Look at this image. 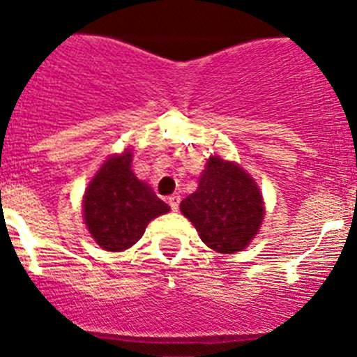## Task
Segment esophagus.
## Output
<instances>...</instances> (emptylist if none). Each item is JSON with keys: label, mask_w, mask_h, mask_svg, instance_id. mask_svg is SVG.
Listing matches in <instances>:
<instances>
[{"label": "esophagus", "mask_w": 357, "mask_h": 357, "mask_svg": "<svg viewBox=\"0 0 357 357\" xmlns=\"http://www.w3.org/2000/svg\"><path fill=\"white\" fill-rule=\"evenodd\" d=\"M168 204L169 207H172V211H176L178 206H181V197H178V195H172V197L168 198Z\"/></svg>", "instance_id": "34e87169"}]
</instances>
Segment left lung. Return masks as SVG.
<instances>
[{
    "instance_id": "left-lung-1",
    "label": "left lung",
    "mask_w": 357,
    "mask_h": 357,
    "mask_svg": "<svg viewBox=\"0 0 357 357\" xmlns=\"http://www.w3.org/2000/svg\"><path fill=\"white\" fill-rule=\"evenodd\" d=\"M181 211L197 227L202 241L222 254H234L257 234L264 216L259 188L238 164L211 157L195 193Z\"/></svg>"
}]
</instances>
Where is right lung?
Masks as SVG:
<instances>
[{
  "label": "right lung",
  "mask_w": 357,
  "mask_h": 357,
  "mask_svg": "<svg viewBox=\"0 0 357 357\" xmlns=\"http://www.w3.org/2000/svg\"><path fill=\"white\" fill-rule=\"evenodd\" d=\"M132 153L110 157L96 173L84 197V218L91 236L102 248L121 252L144 234L153 218L168 213L144 182L130 172Z\"/></svg>",
  "instance_id": "1"
}]
</instances>
